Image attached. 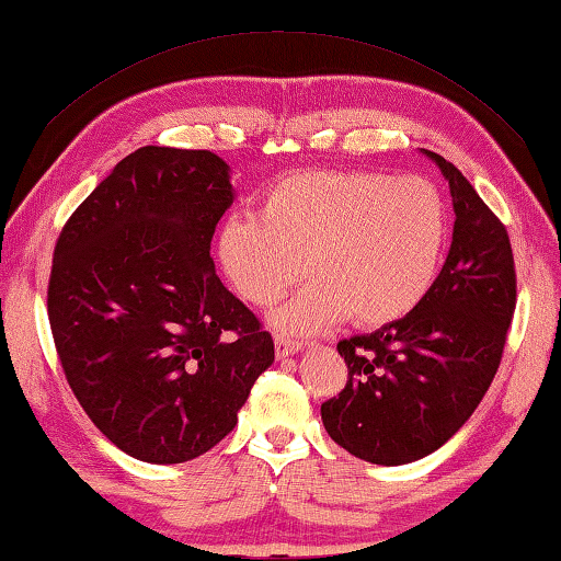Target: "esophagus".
<instances>
[{"mask_svg": "<svg viewBox=\"0 0 561 561\" xmlns=\"http://www.w3.org/2000/svg\"><path fill=\"white\" fill-rule=\"evenodd\" d=\"M274 350H277L279 359H287V357H291V354L301 352V344L287 340V336H274Z\"/></svg>", "mask_w": 561, "mask_h": 561, "instance_id": "34e87169", "label": "esophagus"}]
</instances>
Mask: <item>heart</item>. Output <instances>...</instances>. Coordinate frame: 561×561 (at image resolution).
I'll use <instances>...</instances> for the list:
<instances>
[{
  "label": "heart",
  "instance_id": "b5f03b06",
  "mask_svg": "<svg viewBox=\"0 0 561 561\" xmlns=\"http://www.w3.org/2000/svg\"><path fill=\"white\" fill-rule=\"evenodd\" d=\"M447 229V204L430 180L309 169L266 186L256 215L221 221L217 262L239 297L270 307L307 260L314 282L272 312L284 334H319L346 317L377 329L420 307Z\"/></svg>",
  "mask_w": 561,
  "mask_h": 561
}]
</instances>
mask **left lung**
I'll use <instances>...</instances> for the list:
<instances>
[{"instance_id": "left-lung-1", "label": "left lung", "mask_w": 561, "mask_h": 561, "mask_svg": "<svg viewBox=\"0 0 561 561\" xmlns=\"http://www.w3.org/2000/svg\"><path fill=\"white\" fill-rule=\"evenodd\" d=\"M424 154L455 204L447 262L414 312L336 344L350 379L322 404L329 437L385 467L432 455L472 416L500 367L517 301L504 225L455 164Z\"/></svg>"}]
</instances>
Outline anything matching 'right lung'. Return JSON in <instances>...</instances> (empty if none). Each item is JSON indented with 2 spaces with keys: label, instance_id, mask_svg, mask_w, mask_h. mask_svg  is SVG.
Here are the masks:
<instances>
[{
  "label": "right lung",
  "instance_id": "obj_1",
  "mask_svg": "<svg viewBox=\"0 0 561 561\" xmlns=\"http://www.w3.org/2000/svg\"><path fill=\"white\" fill-rule=\"evenodd\" d=\"M229 164L207 149L141 147L61 229L47 291L69 387L122 451L180 465L237 424L274 342L209 256L232 207Z\"/></svg>",
  "mask_w": 561,
  "mask_h": 561
}]
</instances>
